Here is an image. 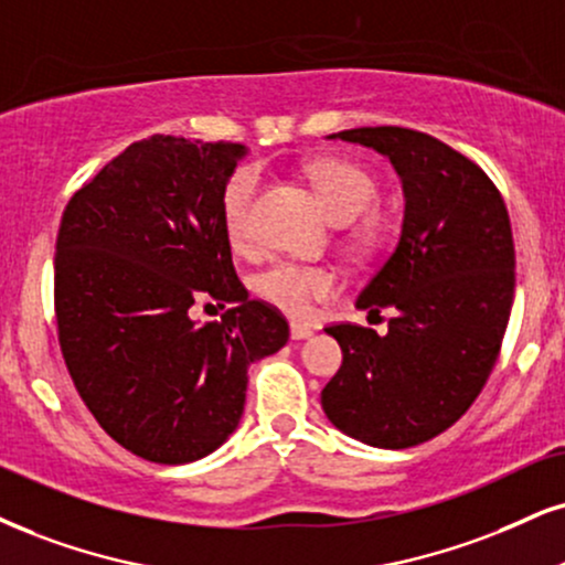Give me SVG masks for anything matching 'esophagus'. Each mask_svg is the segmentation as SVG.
<instances>
[{
	"mask_svg": "<svg viewBox=\"0 0 565 565\" xmlns=\"http://www.w3.org/2000/svg\"><path fill=\"white\" fill-rule=\"evenodd\" d=\"M311 335H315V330H311L309 324H303V322L290 324V338L294 340H309Z\"/></svg>",
	"mask_w": 565,
	"mask_h": 565,
	"instance_id": "34e87169",
	"label": "esophagus"
}]
</instances>
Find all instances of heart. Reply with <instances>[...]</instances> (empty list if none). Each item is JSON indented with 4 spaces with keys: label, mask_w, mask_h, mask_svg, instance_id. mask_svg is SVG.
<instances>
[{
    "label": "heart",
    "mask_w": 565,
    "mask_h": 565,
    "mask_svg": "<svg viewBox=\"0 0 565 565\" xmlns=\"http://www.w3.org/2000/svg\"><path fill=\"white\" fill-rule=\"evenodd\" d=\"M317 196L322 201L338 225H351L377 199V180L364 167L348 162V159H319L309 170ZM262 175L256 167H241L230 175L225 191H222V225H225L227 241L235 248H246L254 238V209L259 199ZM256 294L264 301L285 311V315L301 317L315 306L324 301L335 290V280L330 271L298 267L290 262H277L269 269L256 275Z\"/></svg>",
    "instance_id": "1"
}]
</instances>
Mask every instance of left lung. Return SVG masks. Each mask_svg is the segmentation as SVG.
Returning a JSON list of instances; mask_svg holds the SVG:
<instances>
[{"mask_svg":"<svg viewBox=\"0 0 565 565\" xmlns=\"http://www.w3.org/2000/svg\"><path fill=\"white\" fill-rule=\"evenodd\" d=\"M327 138L387 157L406 209L398 246L356 301L393 311L387 332L327 327L343 366L322 408L353 440L414 448L461 419L495 366L516 285L511 220L482 167L427 134L382 125Z\"/></svg>","mask_w":565,"mask_h":565,"instance_id":"8db88e82","label":"left lung"}]
</instances>
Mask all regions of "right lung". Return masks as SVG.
Returning a JSON list of instances; mask_svg holds the SVG:
<instances>
[{
  "mask_svg": "<svg viewBox=\"0 0 565 565\" xmlns=\"http://www.w3.org/2000/svg\"><path fill=\"white\" fill-rule=\"evenodd\" d=\"M243 143L151 136L70 199L54 256L60 348L102 429L154 463H191L238 427L248 366L288 343V322L250 301L222 225ZM209 295L234 306L199 326Z\"/></svg>",
  "mask_w": 565,
  "mask_h": 565,
  "instance_id": "right-lung-1",
  "label": "right lung"
}]
</instances>
